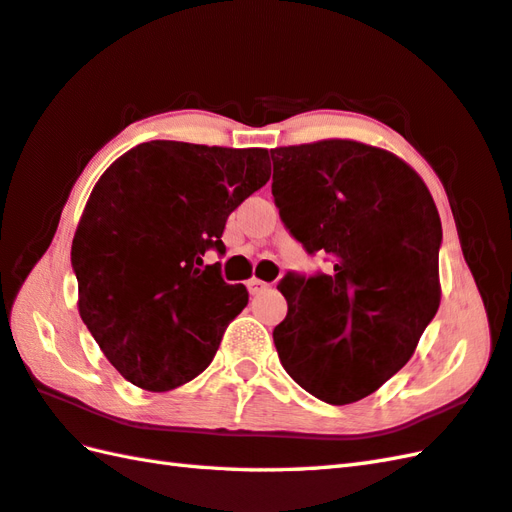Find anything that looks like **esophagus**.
<instances>
[{
    "mask_svg": "<svg viewBox=\"0 0 512 512\" xmlns=\"http://www.w3.org/2000/svg\"><path fill=\"white\" fill-rule=\"evenodd\" d=\"M246 288H248V294L251 296H257V294H261V292H266L268 288H270V283H266V281H259V279H251L246 283Z\"/></svg>",
    "mask_w": 512,
    "mask_h": 512,
    "instance_id": "esophagus-1",
    "label": "esophagus"
}]
</instances>
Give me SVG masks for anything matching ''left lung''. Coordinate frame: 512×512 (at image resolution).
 <instances>
[{
    "label": "left lung",
    "mask_w": 512,
    "mask_h": 512,
    "mask_svg": "<svg viewBox=\"0 0 512 512\" xmlns=\"http://www.w3.org/2000/svg\"><path fill=\"white\" fill-rule=\"evenodd\" d=\"M270 157L285 229L334 266L281 279L279 360L320 401H360L406 366L436 316L441 218L421 176L386 150L329 139Z\"/></svg>",
    "instance_id": "1"
}]
</instances>
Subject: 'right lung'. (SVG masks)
<instances>
[{
    "label": "right lung",
    "instance_id": "1",
    "mask_svg": "<svg viewBox=\"0 0 512 512\" xmlns=\"http://www.w3.org/2000/svg\"><path fill=\"white\" fill-rule=\"evenodd\" d=\"M268 178V150L148 141L93 187L71 244L78 310L130 384L165 392L211 364L248 292L202 257L224 255L227 218Z\"/></svg>",
    "mask_w": 512,
    "mask_h": 512
}]
</instances>
